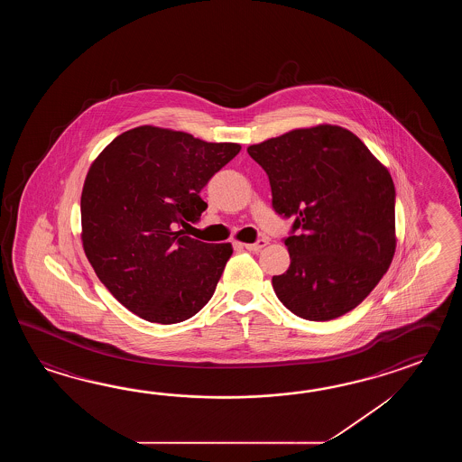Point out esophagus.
<instances>
[{"label": "esophagus", "mask_w": 462, "mask_h": 462, "mask_svg": "<svg viewBox=\"0 0 462 462\" xmlns=\"http://www.w3.org/2000/svg\"><path fill=\"white\" fill-rule=\"evenodd\" d=\"M265 245H267V239H264V237H263V239H257V241H255V243H253V245H245L247 251H253V253H257V251H261V249H263V247H264Z\"/></svg>", "instance_id": "esophagus-1"}]
</instances>
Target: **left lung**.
Here are the masks:
<instances>
[{"label":"left lung","instance_id":"8db88e82","mask_svg":"<svg viewBox=\"0 0 462 462\" xmlns=\"http://www.w3.org/2000/svg\"><path fill=\"white\" fill-rule=\"evenodd\" d=\"M269 177L273 208L292 217L291 265L273 277L297 317L324 322L364 302L392 264L394 185L388 170L346 128H297L251 145Z\"/></svg>","mask_w":462,"mask_h":462}]
</instances>
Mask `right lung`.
I'll return each mask as SVG.
<instances>
[{
    "instance_id": "1",
    "label": "right lung",
    "mask_w": 462,
    "mask_h": 462,
    "mask_svg": "<svg viewBox=\"0 0 462 462\" xmlns=\"http://www.w3.org/2000/svg\"><path fill=\"white\" fill-rule=\"evenodd\" d=\"M239 150L143 125L114 138L88 168L84 251L108 292L140 319L178 324L215 294L233 247L178 227L199 221L208 208L199 191Z\"/></svg>"
}]
</instances>
